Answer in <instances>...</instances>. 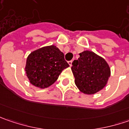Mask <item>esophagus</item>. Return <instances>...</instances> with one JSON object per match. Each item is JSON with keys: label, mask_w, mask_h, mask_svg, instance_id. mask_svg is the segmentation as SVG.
Instances as JSON below:
<instances>
[{"label": "esophagus", "mask_w": 129, "mask_h": 129, "mask_svg": "<svg viewBox=\"0 0 129 129\" xmlns=\"http://www.w3.org/2000/svg\"><path fill=\"white\" fill-rule=\"evenodd\" d=\"M72 60H71V61H69V62H68V64H69V65H70V67H72Z\"/></svg>", "instance_id": "esophagus-1"}]
</instances>
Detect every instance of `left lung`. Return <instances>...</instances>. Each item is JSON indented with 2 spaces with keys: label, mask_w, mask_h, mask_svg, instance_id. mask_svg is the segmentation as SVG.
Segmentation results:
<instances>
[{
  "label": "left lung",
  "mask_w": 129,
  "mask_h": 129,
  "mask_svg": "<svg viewBox=\"0 0 129 129\" xmlns=\"http://www.w3.org/2000/svg\"><path fill=\"white\" fill-rule=\"evenodd\" d=\"M71 67L75 83L79 90L86 95L95 94L103 89L111 76V68L101 56L91 51L79 54Z\"/></svg>",
  "instance_id": "8db88e82"
}]
</instances>
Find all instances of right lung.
Returning <instances> with one entry per match:
<instances>
[{
  "instance_id": "obj_1",
  "label": "right lung",
  "mask_w": 129,
  "mask_h": 129,
  "mask_svg": "<svg viewBox=\"0 0 129 129\" xmlns=\"http://www.w3.org/2000/svg\"><path fill=\"white\" fill-rule=\"evenodd\" d=\"M70 65L56 46H46L34 50L26 59L25 70L31 84L47 88L57 81L62 70Z\"/></svg>"
}]
</instances>
